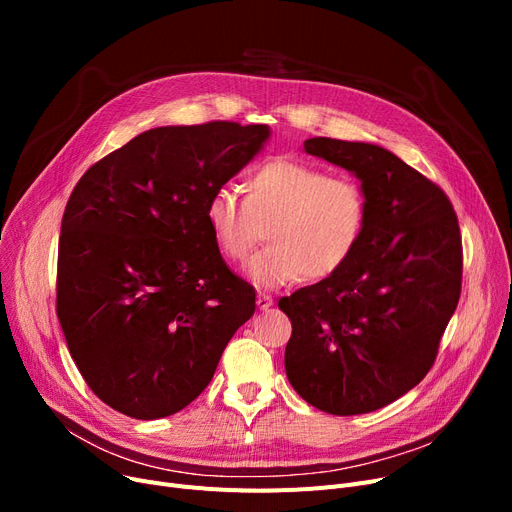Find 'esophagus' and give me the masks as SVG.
I'll return each instance as SVG.
<instances>
[{
	"label": "esophagus",
	"instance_id": "esophagus-1",
	"mask_svg": "<svg viewBox=\"0 0 512 512\" xmlns=\"http://www.w3.org/2000/svg\"><path fill=\"white\" fill-rule=\"evenodd\" d=\"M272 305H274V299L270 297V294H265V292H259V294H257V307H259V309L265 311V309H270Z\"/></svg>",
	"mask_w": 512,
	"mask_h": 512
}]
</instances>
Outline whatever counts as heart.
Instances as JSON below:
<instances>
[{
	"instance_id": "heart-1",
	"label": "heart",
	"mask_w": 512,
	"mask_h": 512,
	"mask_svg": "<svg viewBox=\"0 0 512 512\" xmlns=\"http://www.w3.org/2000/svg\"><path fill=\"white\" fill-rule=\"evenodd\" d=\"M245 199L218 186L205 203V222L215 247L232 261H247L263 228L270 245L261 249L249 276L276 288L326 280L340 272L361 245L369 220V199L353 176H330L305 161L274 157L253 166Z\"/></svg>"
}]
</instances>
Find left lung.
Segmentation results:
<instances>
[{
	"mask_svg": "<svg viewBox=\"0 0 512 512\" xmlns=\"http://www.w3.org/2000/svg\"><path fill=\"white\" fill-rule=\"evenodd\" d=\"M305 151L361 180L369 220L340 272L280 299L292 324L286 375L319 411L371 413L415 388L438 357L461 297L459 220L436 182L384 147L315 137Z\"/></svg>",
	"mask_w": 512,
	"mask_h": 512,
	"instance_id": "obj_1",
	"label": "left lung"
}]
</instances>
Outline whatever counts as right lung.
<instances>
[{"mask_svg":"<svg viewBox=\"0 0 512 512\" xmlns=\"http://www.w3.org/2000/svg\"><path fill=\"white\" fill-rule=\"evenodd\" d=\"M270 137L265 124L161 126L93 164L62 218L56 309L68 351L107 407L184 409L255 313L205 222V203Z\"/></svg>","mask_w":512,"mask_h":512,"instance_id":"add662e5","label":"right lung"}]
</instances>
